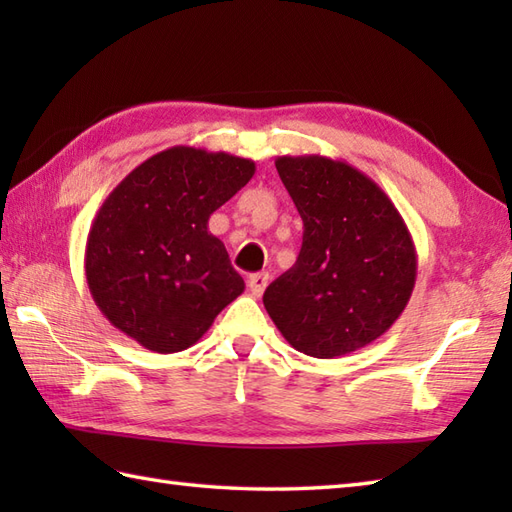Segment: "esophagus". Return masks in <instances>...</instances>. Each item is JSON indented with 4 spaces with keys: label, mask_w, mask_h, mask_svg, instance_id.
Masks as SVG:
<instances>
[{
    "label": "esophagus",
    "mask_w": 512,
    "mask_h": 512,
    "mask_svg": "<svg viewBox=\"0 0 512 512\" xmlns=\"http://www.w3.org/2000/svg\"><path fill=\"white\" fill-rule=\"evenodd\" d=\"M268 279H270L268 273H255V275L248 277V288H250V292H253V297L264 295V290L268 286Z\"/></svg>",
    "instance_id": "34e87169"
}]
</instances>
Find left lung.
I'll list each match as a JSON object with an SVG mask.
<instances>
[{"instance_id":"8db88e82","label":"left lung","mask_w":512,"mask_h":512,"mask_svg":"<svg viewBox=\"0 0 512 512\" xmlns=\"http://www.w3.org/2000/svg\"><path fill=\"white\" fill-rule=\"evenodd\" d=\"M279 178L303 220L297 264L264 292L295 350L336 358L383 336L407 308L418 255L389 195L328 156H279Z\"/></svg>"}]
</instances>
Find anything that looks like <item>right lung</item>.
I'll return each instance as SVG.
<instances>
[{
    "label": "right lung",
    "mask_w": 512,
    "mask_h": 512,
    "mask_svg": "<svg viewBox=\"0 0 512 512\" xmlns=\"http://www.w3.org/2000/svg\"><path fill=\"white\" fill-rule=\"evenodd\" d=\"M253 173L248 158L178 145L116 184L85 244L90 295L116 330L145 350L182 352L242 295L209 217Z\"/></svg>",
    "instance_id": "right-lung-1"
}]
</instances>
